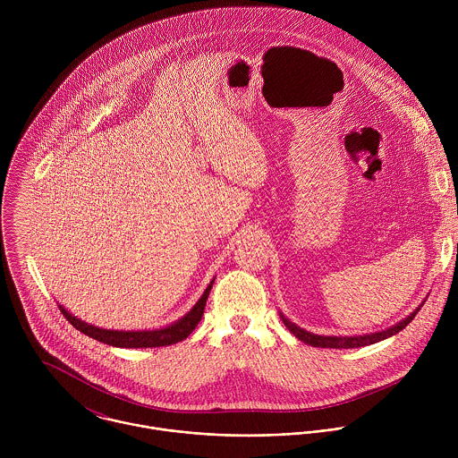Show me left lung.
Segmentation results:
<instances>
[{"label": "left lung", "mask_w": 458, "mask_h": 458, "mask_svg": "<svg viewBox=\"0 0 458 458\" xmlns=\"http://www.w3.org/2000/svg\"><path fill=\"white\" fill-rule=\"evenodd\" d=\"M421 305L411 314L407 316L405 319H402L400 323H396L394 327H388L385 331H377V333H370V335H358V336H325V335H316V333H310L303 327H296L294 323H291L284 314H280V319L284 321V325L287 327V329L296 336L300 338L301 342L309 344V345H314V347H329V349H354V347H363V345H370V344H376V342H381L392 335H396L400 329L407 327L414 316L420 312Z\"/></svg>", "instance_id": "left-lung-1"}]
</instances>
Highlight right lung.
Wrapping results in <instances>:
<instances>
[{
	"instance_id": "obj_1",
	"label": "right lung",
	"mask_w": 458,
	"mask_h": 458,
	"mask_svg": "<svg viewBox=\"0 0 458 458\" xmlns=\"http://www.w3.org/2000/svg\"><path fill=\"white\" fill-rule=\"evenodd\" d=\"M213 282H215V278L209 282L204 294L200 296V300L192 307V310L189 314H185L182 319H178L171 327H160V329H146V331L144 329L142 331L104 329V327H93V325H88V323L77 319L75 316L66 312V309H64L62 305H58V307L72 327L98 342H104V344H109L114 347H133V349H137V347H164V345H171V344H178V342L185 340L196 329L200 318H202L206 300L209 296Z\"/></svg>"
}]
</instances>
